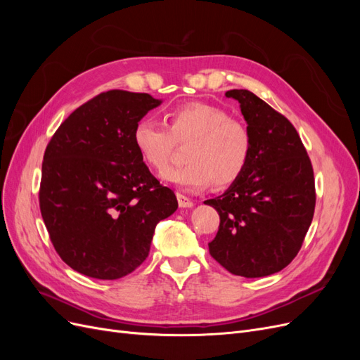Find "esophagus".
<instances>
[{
    "mask_svg": "<svg viewBox=\"0 0 360 360\" xmlns=\"http://www.w3.org/2000/svg\"><path fill=\"white\" fill-rule=\"evenodd\" d=\"M177 200H179V205L181 207V209H192V207L195 205L193 201L191 198H188L186 195L177 193Z\"/></svg>",
    "mask_w": 360,
    "mask_h": 360,
    "instance_id": "1",
    "label": "esophagus"
}]
</instances>
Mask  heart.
<instances>
[{"mask_svg":"<svg viewBox=\"0 0 360 360\" xmlns=\"http://www.w3.org/2000/svg\"><path fill=\"white\" fill-rule=\"evenodd\" d=\"M167 124L143 118L135 124L134 144L150 167L162 169L169 162L176 143H189L183 159L188 163L160 172V179L181 191L200 192L214 183L230 186L242 176L252 151L248 127L222 108L186 103L174 108Z\"/></svg>","mask_w":360,"mask_h":360,"instance_id":"b5f03b06","label":"heart"}]
</instances>
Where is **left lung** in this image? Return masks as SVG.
Returning a JSON list of instances; mask_svg holds the SVG:
<instances>
[{
  "mask_svg": "<svg viewBox=\"0 0 360 360\" xmlns=\"http://www.w3.org/2000/svg\"><path fill=\"white\" fill-rule=\"evenodd\" d=\"M240 103L252 151L248 167L222 195L204 204L221 224L210 255L230 274L274 275L297 255L312 222L315 183L311 160L288 120L248 90H230Z\"/></svg>",
  "mask_w": 360,
  "mask_h": 360,
  "instance_id": "obj_1",
  "label": "left lung"
}]
</instances>
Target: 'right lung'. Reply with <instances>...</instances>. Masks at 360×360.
I'll return each mask as SVG.
<instances>
[{
	"instance_id": "1",
	"label": "right lung",
	"mask_w": 360,
	"mask_h": 360,
	"mask_svg": "<svg viewBox=\"0 0 360 360\" xmlns=\"http://www.w3.org/2000/svg\"><path fill=\"white\" fill-rule=\"evenodd\" d=\"M160 103L147 93H102L49 141L40 212L53 248L78 274H132L148 257L158 222L177 210L176 195L151 176L134 144L135 124Z\"/></svg>"
}]
</instances>
